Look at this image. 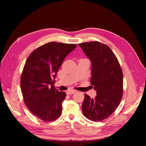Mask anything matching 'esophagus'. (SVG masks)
I'll use <instances>...</instances> for the list:
<instances>
[{
	"label": "esophagus",
	"instance_id": "1",
	"mask_svg": "<svg viewBox=\"0 0 146 146\" xmlns=\"http://www.w3.org/2000/svg\"><path fill=\"white\" fill-rule=\"evenodd\" d=\"M76 92L75 90H69L66 91V94L67 95H71V94H73L74 93Z\"/></svg>",
	"mask_w": 146,
	"mask_h": 146
}]
</instances>
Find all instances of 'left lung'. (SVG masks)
Masks as SVG:
<instances>
[{"label": "left lung", "mask_w": 146, "mask_h": 146, "mask_svg": "<svg viewBox=\"0 0 146 146\" xmlns=\"http://www.w3.org/2000/svg\"><path fill=\"white\" fill-rule=\"evenodd\" d=\"M92 61L90 83L97 91L95 98L85 94L82 111L92 121L109 117L119 106L123 95V73L111 49L98 41L78 44Z\"/></svg>", "instance_id": "8db88e82"}]
</instances>
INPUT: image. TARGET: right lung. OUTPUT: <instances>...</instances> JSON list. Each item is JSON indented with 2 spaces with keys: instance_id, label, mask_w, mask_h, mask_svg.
Here are the masks:
<instances>
[{
  "instance_id": "right-lung-1",
  "label": "right lung",
  "mask_w": 146,
  "mask_h": 146,
  "mask_svg": "<svg viewBox=\"0 0 146 146\" xmlns=\"http://www.w3.org/2000/svg\"><path fill=\"white\" fill-rule=\"evenodd\" d=\"M75 44L50 42L33 51L21 74V88L24 103L34 115L44 122L58 119L66 93L55 89L59 68Z\"/></svg>"
}]
</instances>
